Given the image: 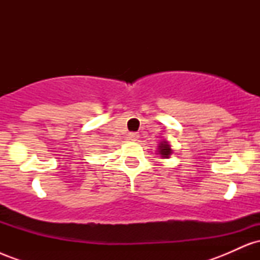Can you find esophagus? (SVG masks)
<instances>
[{"label": "esophagus", "instance_id": "34e87169", "mask_svg": "<svg viewBox=\"0 0 260 260\" xmlns=\"http://www.w3.org/2000/svg\"><path fill=\"white\" fill-rule=\"evenodd\" d=\"M139 134L136 133V132H131L129 134H128V138H129V140H137L138 139Z\"/></svg>", "mask_w": 260, "mask_h": 260}]
</instances>
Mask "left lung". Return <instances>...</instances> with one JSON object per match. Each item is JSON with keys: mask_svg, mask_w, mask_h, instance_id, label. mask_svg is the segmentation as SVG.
<instances>
[{"mask_svg": "<svg viewBox=\"0 0 260 260\" xmlns=\"http://www.w3.org/2000/svg\"><path fill=\"white\" fill-rule=\"evenodd\" d=\"M159 153L161 155V157H164V159H168V157H170V155L172 154V149H171V147H170V144L168 142H165V140H164L162 143H160Z\"/></svg>", "mask_w": 260, "mask_h": 260, "instance_id": "8db88e82", "label": "left lung"}]
</instances>
